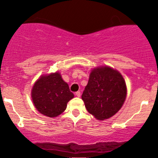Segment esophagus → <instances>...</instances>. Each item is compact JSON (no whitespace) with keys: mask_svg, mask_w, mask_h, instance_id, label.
Instances as JSON below:
<instances>
[{"mask_svg":"<svg viewBox=\"0 0 158 158\" xmlns=\"http://www.w3.org/2000/svg\"><path fill=\"white\" fill-rule=\"evenodd\" d=\"M76 97H79L81 96V93L79 92V91H77V92L76 93Z\"/></svg>","mask_w":158,"mask_h":158,"instance_id":"1","label":"esophagus"}]
</instances>
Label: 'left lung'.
<instances>
[{"label":"left lung","instance_id":"obj_1","mask_svg":"<svg viewBox=\"0 0 158 158\" xmlns=\"http://www.w3.org/2000/svg\"><path fill=\"white\" fill-rule=\"evenodd\" d=\"M126 94V84L120 72L109 66H101L91 71L82 99L88 112L102 121L120 110Z\"/></svg>","mask_w":158,"mask_h":158}]
</instances>
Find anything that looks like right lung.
I'll return each mask as SVG.
<instances>
[{
	"instance_id": "right-lung-1",
	"label": "right lung",
	"mask_w": 158,
	"mask_h": 158,
	"mask_svg": "<svg viewBox=\"0 0 158 158\" xmlns=\"http://www.w3.org/2000/svg\"><path fill=\"white\" fill-rule=\"evenodd\" d=\"M31 96L36 110L51 118L61 114L67 103L74 97L68 83L57 72L40 76L32 86Z\"/></svg>"
}]
</instances>
